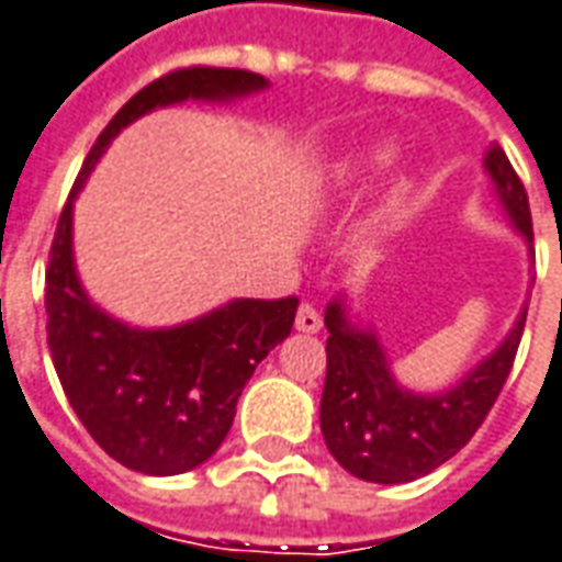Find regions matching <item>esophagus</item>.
Instances as JSON below:
<instances>
[{"instance_id": "obj_1", "label": "esophagus", "mask_w": 562, "mask_h": 562, "mask_svg": "<svg viewBox=\"0 0 562 562\" xmlns=\"http://www.w3.org/2000/svg\"><path fill=\"white\" fill-rule=\"evenodd\" d=\"M323 326V317H321V311L314 308V305H308V302H302L296 311V329L299 331H321Z\"/></svg>"}]
</instances>
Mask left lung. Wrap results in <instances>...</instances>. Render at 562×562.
<instances>
[{
  "instance_id": "1",
  "label": "left lung",
  "mask_w": 562,
  "mask_h": 562,
  "mask_svg": "<svg viewBox=\"0 0 562 562\" xmlns=\"http://www.w3.org/2000/svg\"><path fill=\"white\" fill-rule=\"evenodd\" d=\"M485 170L515 231L533 241L527 191L497 143L488 146ZM524 321L527 308L506 341L488 359H482L458 386L437 395H416L395 383L374 331L356 329L347 321L341 299L329 302L321 431L335 461L356 479L376 485L413 482L446 464L470 443V437L494 407L518 353Z\"/></svg>"
}]
</instances>
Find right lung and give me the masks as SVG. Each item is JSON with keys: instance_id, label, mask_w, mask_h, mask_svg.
I'll list each match as a JSON object with an SVG mask.
<instances>
[{"instance_id": "1", "label": "right lung", "mask_w": 562, "mask_h": 562, "mask_svg": "<svg viewBox=\"0 0 562 562\" xmlns=\"http://www.w3.org/2000/svg\"><path fill=\"white\" fill-rule=\"evenodd\" d=\"M260 74L191 65L143 86L98 134L65 203L47 266V344L68 404L110 458L176 476L215 454L254 368L293 329L299 299H236L173 329H131L89 302L74 272L71 209L110 140L134 119L188 98L224 101L263 89Z\"/></svg>"}]
</instances>
